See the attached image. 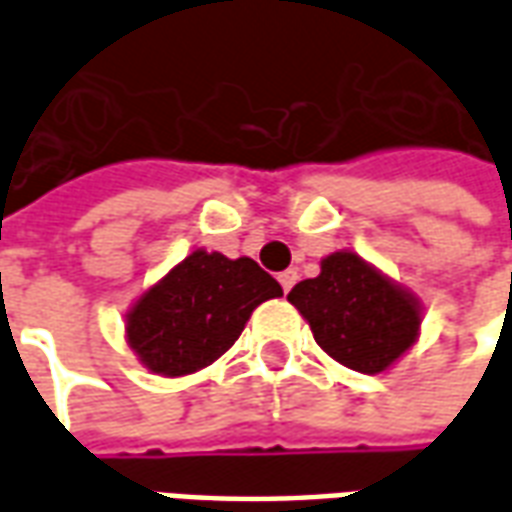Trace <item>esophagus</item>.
<instances>
[{
	"mask_svg": "<svg viewBox=\"0 0 512 512\" xmlns=\"http://www.w3.org/2000/svg\"><path fill=\"white\" fill-rule=\"evenodd\" d=\"M296 282H299V274H296L293 268H288V271H282V274H279V285H282V290H285V293H290Z\"/></svg>",
	"mask_w": 512,
	"mask_h": 512,
	"instance_id": "obj_1",
	"label": "esophagus"
}]
</instances>
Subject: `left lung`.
I'll list each match as a JSON object with an SVG mask.
<instances>
[{
    "label": "left lung",
    "mask_w": 512,
    "mask_h": 512,
    "mask_svg": "<svg viewBox=\"0 0 512 512\" xmlns=\"http://www.w3.org/2000/svg\"><path fill=\"white\" fill-rule=\"evenodd\" d=\"M288 301L326 354L367 376L406 354L422 323L417 299L354 252L326 257L321 274L299 282Z\"/></svg>",
    "instance_id": "obj_1"
}]
</instances>
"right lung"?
<instances>
[{"label":"right lung","instance_id":"right-lung-1","mask_svg":"<svg viewBox=\"0 0 512 512\" xmlns=\"http://www.w3.org/2000/svg\"><path fill=\"white\" fill-rule=\"evenodd\" d=\"M282 296L252 257L197 249L128 312V345L158 376H189L216 362L241 337L257 304Z\"/></svg>","mask_w":512,"mask_h":512}]
</instances>
